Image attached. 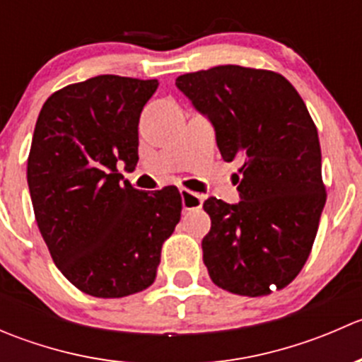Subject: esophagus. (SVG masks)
Instances as JSON below:
<instances>
[{"label": "esophagus", "mask_w": 362, "mask_h": 362, "mask_svg": "<svg viewBox=\"0 0 362 362\" xmlns=\"http://www.w3.org/2000/svg\"><path fill=\"white\" fill-rule=\"evenodd\" d=\"M182 196V206L184 210H194V208H202L203 204V196L198 192H192L189 189H180Z\"/></svg>", "instance_id": "1"}]
</instances>
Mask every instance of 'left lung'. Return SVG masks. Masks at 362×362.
<instances>
[{
    "label": "left lung",
    "mask_w": 362,
    "mask_h": 362,
    "mask_svg": "<svg viewBox=\"0 0 362 362\" xmlns=\"http://www.w3.org/2000/svg\"><path fill=\"white\" fill-rule=\"evenodd\" d=\"M175 86L211 122L224 160L242 159L235 204L208 198L203 262L215 286L240 296L284 289L308 259L326 204L317 127L289 80L224 64Z\"/></svg>",
    "instance_id": "obj_1"
}]
</instances>
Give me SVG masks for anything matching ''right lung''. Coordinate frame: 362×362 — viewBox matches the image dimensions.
Instances as JSON below:
<instances>
[{"mask_svg": "<svg viewBox=\"0 0 362 362\" xmlns=\"http://www.w3.org/2000/svg\"><path fill=\"white\" fill-rule=\"evenodd\" d=\"M158 80L100 75L54 93L28 158L36 224L59 272L82 293L124 298L156 279L180 221L177 187L138 191V122Z\"/></svg>", "mask_w": 362, "mask_h": 362, "instance_id": "add662e5", "label": "right lung"}]
</instances>
